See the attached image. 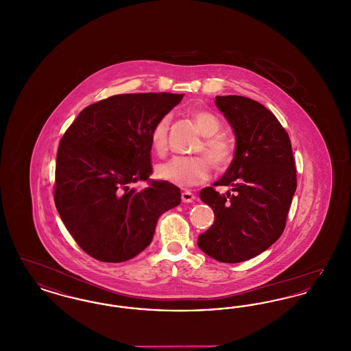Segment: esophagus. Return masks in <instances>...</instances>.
<instances>
[{
    "label": "esophagus",
    "mask_w": 351,
    "mask_h": 351,
    "mask_svg": "<svg viewBox=\"0 0 351 351\" xmlns=\"http://www.w3.org/2000/svg\"><path fill=\"white\" fill-rule=\"evenodd\" d=\"M195 199H196V196L192 192H189V191L182 192V200H183V202H193Z\"/></svg>",
    "instance_id": "esophagus-1"
}]
</instances>
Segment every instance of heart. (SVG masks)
Segmentation results:
<instances>
[{
	"instance_id": "obj_1",
	"label": "heart",
	"mask_w": 351,
	"mask_h": 351,
	"mask_svg": "<svg viewBox=\"0 0 351 351\" xmlns=\"http://www.w3.org/2000/svg\"><path fill=\"white\" fill-rule=\"evenodd\" d=\"M192 119L204 136L197 151L204 152L217 169H225L233 160L234 149L232 142L225 135L219 134L222 129L221 121L213 113L202 109L193 110ZM168 126L169 116H163L151 129V147L158 155H165L167 152ZM207 160L204 156H175L158 165L155 175L160 180L179 186L199 185L206 182L210 176V165Z\"/></svg>"
}]
</instances>
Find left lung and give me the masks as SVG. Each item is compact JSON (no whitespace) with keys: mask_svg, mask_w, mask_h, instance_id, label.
<instances>
[{"mask_svg":"<svg viewBox=\"0 0 351 351\" xmlns=\"http://www.w3.org/2000/svg\"><path fill=\"white\" fill-rule=\"evenodd\" d=\"M216 105L235 134V154L200 199L215 212V222L199 235V247L222 263H239L267 250L282 235L298 179L289 135L266 106L249 97L217 96Z\"/></svg>","mask_w":351,"mask_h":351,"instance_id":"1","label":"left lung"}]
</instances>
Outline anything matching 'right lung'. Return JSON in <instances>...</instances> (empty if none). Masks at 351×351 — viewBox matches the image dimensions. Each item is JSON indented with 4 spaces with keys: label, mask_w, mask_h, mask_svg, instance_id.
Instances as JSON below:
<instances>
[{
    "label": "right lung",
    "mask_w": 351,
    "mask_h": 351,
    "mask_svg": "<svg viewBox=\"0 0 351 351\" xmlns=\"http://www.w3.org/2000/svg\"><path fill=\"white\" fill-rule=\"evenodd\" d=\"M184 95H117L86 106L62 136L53 200L68 232L92 258L119 263L145 250L180 189L151 180L150 132ZM147 181L135 191L131 185Z\"/></svg>",
    "instance_id": "obj_1"
}]
</instances>
